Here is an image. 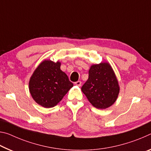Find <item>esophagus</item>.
I'll return each mask as SVG.
<instances>
[{
	"instance_id": "esophagus-1",
	"label": "esophagus",
	"mask_w": 151,
	"mask_h": 151,
	"mask_svg": "<svg viewBox=\"0 0 151 151\" xmlns=\"http://www.w3.org/2000/svg\"><path fill=\"white\" fill-rule=\"evenodd\" d=\"M75 85H76L78 86V87H80V86L81 85V82L80 81H76V82H75Z\"/></svg>"
}]
</instances>
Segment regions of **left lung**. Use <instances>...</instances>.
I'll list each match as a JSON object with an SVG mask.
<instances>
[{
    "instance_id": "8db88e82",
    "label": "left lung",
    "mask_w": 151,
    "mask_h": 151,
    "mask_svg": "<svg viewBox=\"0 0 151 151\" xmlns=\"http://www.w3.org/2000/svg\"><path fill=\"white\" fill-rule=\"evenodd\" d=\"M89 102L97 109H106L118 97V81L110 64H93L88 70V78L81 87Z\"/></svg>"
}]
</instances>
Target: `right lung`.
Instances as JSON below:
<instances>
[{"label":"right lung","mask_w":151,"mask_h":151,"mask_svg":"<svg viewBox=\"0 0 151 151\" xmlns=\"http://www.w3.org/2000/svg\"><path fill=\"white\" fill-rule=\"evenodd\" d=\"M60 62L44 60L31 76L29 88L34 101L50 108L56 106L73 87L66 73L60 70Z\"/></svg>","instance_id":"obj_1"}]
</instances>
